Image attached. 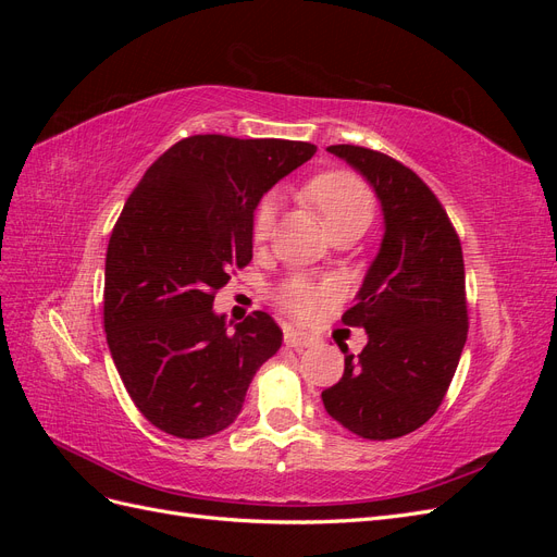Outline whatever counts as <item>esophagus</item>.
Masks as SVG:
<instances>
[{"label":"esophagus","instance_id":"34e87169","mask_svg":"<svg viewBox=\"0 0 557 557\" xmlns=\"http://www.w3.org/2000/svg\"><path fill=\"white\" fill-rule=\"evenodd\" d=\"M283 342H285V346H290V348H309V346L315 344V336H311L307 332H299L295 327H285Z\"/></svg>","mask_w":557,"mask_h":557}]
</instances>
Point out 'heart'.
Segmentation results:
<instances>
[{
    "instance_id": "1",
    "label": "heart",
    "mask_w": 557,
    "mask_h": 557,
    "mask_svg": "<svg viewBox=\"0 0 557 557\" xmlns=\"http://www.w3.org/2000/svg\"><path fill=\"white\" fill-rule=\"evenodd\" d=\"M305 197L330 232L339 227L367 230V225L374 221L376 199L372 190L367 188V183L350 172L334 170L313 176L305 185ZM274 213L276 201L272 197H264L256 209V215H252V239L264 242L269 237L274 225ZM332 297L334 293L330 285L313 283L301 276L285 278L274 293L276 305L288 315L301 320V323L315 320L330 305Z\"/></svg>"
}]
</instances>
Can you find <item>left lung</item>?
<instances>
[{
  "instance_id": "left-lung-1",
  "label": "left lung",
  "mask_w": 557,
  "mask_h": 557,
  "mask_svg": "<svg viewBox=\"0 0 557 557\" xmlns=\"http://www.w3.org/2000/svg\"><path fill=\"white\" fill-rule=\"evenodd\" d=\"M372 183L385 234L358 305L342 320L367 332L356 361L323 391L327 413L362 440H397L442 407L467 342L460 237L446 209L409 166L372 148L330 146Z\"/></svg>"
}]
</instances>
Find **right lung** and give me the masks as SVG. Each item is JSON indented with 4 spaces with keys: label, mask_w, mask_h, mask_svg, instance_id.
<instances>
[{
    "label": "right lung",
    "mask_w": 557,
    "mask_h": 557,
    "mask_svg": "<svg viewBox=\"0 0 557 557\" xmlns=\"http://www.w3.org/2000/svg\"><path fill=\"white\" fill-rule=\"evenodd\" d=\"M315 146L195 134L148 166L107 248L104 330L132 401L158 430L205 440L234 423L283 332L264 311L230 330L213 297L252 258V211Z\"/></svg>",
    "instance_id": "1"
}]
</instances>
